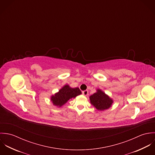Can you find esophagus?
<instances>
[{
    "label": "esophagus",
    "instance_id": "1",
    "mask_svg": "<svg viewBox=\"0 0 155 155\" xmlns=\"http://www.w3.org/2000/svg\"><path fill=\"white\" fill-rule=\"evenodd\" d=\"M82 94L85 96H87L88 94V90H85V91H82Z\"/></svg>",
    "mask_w": 155,
    "mask_h": 155
}]
</instances>
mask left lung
<instances>
[{
    "mask_svg": "<svg viewBox=\"0 0 155 155\" xmlns=\"http://www.w3.org/2000/svg\"><path fill=\"white\" fill-rule=\"evenodd\" d=\"M89 99L91 104L99 110L109 109L113 103V100L110 97L100 89L91 95Z\"/></svg>",
    "mask_w": 155,
    "mask_h": 155,
    "instance_id": "left-lung-1",
    "label": "left lung"
}]
</instances>
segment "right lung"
<instances>
[{
	"instance_id": "1",
	"label": "right lung",
	"mask_w": 155,
	"mask_h": 155,
	"mask_svg": "<svg viewBox=\"0 0 155 155\" xmlns=\"http://www.w3.org/2000/svg\"><path fill=\"white\" fill-rule=\"evenodd\" d=\"M81 94L79 88H71L68 85H65L58 93L51 97V101L54 105L61 107L70 98H75Z\"/></svg>"
}]
</instances>
